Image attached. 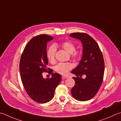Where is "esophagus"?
<instances>
[{
	"instance_id": "34e87169",
	"label": "esophagus",
	"mask_w": 121,
	"mask_h": 121,
	"mask_svg": "<svg viewBox=\"0 0 121 121\" xmlns=\"http://www.w3.org/2000/svg\"><path fill=\"white\" fill-rule=\"evenodd\" d=\"M68 78V77L67 76H62V79H67Z\"/></svg>"
}]
</instances>
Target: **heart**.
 <instances>
[{"label": "heart", "instance_id": "obj_1", "mask_svg": "<svg viewBox=\"0 0 121 121\" xmlns=\"http://www.w3.org/2000/svg\"><path fill=\"white\" fill-rule=\"evenodd\" d=\"M61 47L67 51L69 54H71V56L74 60L78 59L80 57V53L77 51H75L76 47L73 43L70 41H65L61 44ZM56 51V45H51L48 49L47 52L48 59L50 62H53L55 60V56ZM72 65L70 63H59L54 67L55 71L61 74H66L70 69H71Z\"/></svg>", "mask_w": 121, "mask_h": 121}]
</instances>
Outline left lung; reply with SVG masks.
<instances>
[{
	"mask_svg": "<svg viewBox=\"0 0 121 121\" xmlns=\"http://www.w3.org/2000/svg\"><path fill=\"white\" fill-rule=\"evenodd\" d=\"M70 36L82 42L83 51L82 60L71 73L75 85L71 89L73 97L79 101L91 99L97 93L102 85L104 73V61L97 42L91 36L82 33H73ZM85 78H82V76Z\"/></svg>",
	"mask_w": 121,
	"mask_h": 121,
	"instance_id": "obj_1",
	"label": "left lung"
}]
</instances>
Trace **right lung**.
<instances>
[{
    "label": "right lung",
    "instance_id": "right-lung-1",
    "mask_svg": "<svg viewBox=\"0 0 121 121\" xmlns=\"http://www.w3.org/2000/svg\"><path fill=\"white\" fill-rule=\"evenodd\" d=\"M53 39V37L43 34L30 39L24 50L19 63L24 88L33 100L39 103H47L53 98L55 89L61 80V76L58 73H52L50 78H44L42 75L43 72L50 69L47 67V47L48 42Z\"/></svg>",
    "mask_w": 121,
    "mask_h": 121
}]
</instances>
